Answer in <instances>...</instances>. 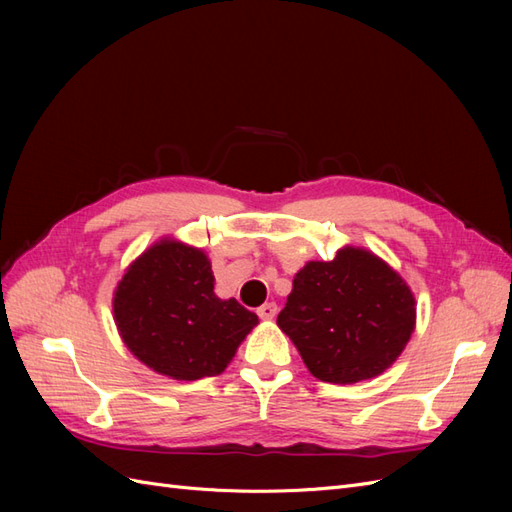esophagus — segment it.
<instances>
[{
	"label": "esophagus",
	"mask_w": 512,
	"mask_h": 512,
	"mask_svg": "<svg viewBox=\"0 0 512 512\" xmlns=\"http://www.w3.org/2000/svg\"><path fill=\"white\" fill-rule=\"evenodd\" d=\"M275 314H277V305L275 303H265V305L258 307V316L262 320H273Z\"/></svg>",
	"instance_id": "esophagus-1"
}]
</instances>
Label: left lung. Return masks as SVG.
<instances>
[{
	"instance_id": "left-lung-1",
	"label": "left lung",
	"mask_w": 512,
	"mask_h": 512,
	"mask_svg": "<svg viewBox=\"0 0 512 512\" xmlns=\"http://www.w3.org/2000/svg\"><path fill=\"white\" fill-rule=\"evenodd\" d=\"M416 307L401 277L361 247L294 275L280 329L322 382L369 380L395 363L414 331Z\"/></svg>"
}]
</instances>
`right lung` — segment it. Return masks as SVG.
<instances>
[{
    "label": "right lung",
    "instance_id": "obj_1",
    "mask_svg": "<svg viewBox=\"0 0 512 512\" xmlns=\"http://www.w3.org/2000/svg\"><path fill=\"white\" fill-rule=\"evenodd\" d=\"M123 344L138 361L175 380L218 376L258 316L213 292L209 258L179 241H160L136 258L115 290Z\"/></svg>",
    "mask_w": 512,
    "mask_h": 512
}]
</instances>
